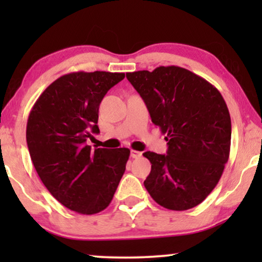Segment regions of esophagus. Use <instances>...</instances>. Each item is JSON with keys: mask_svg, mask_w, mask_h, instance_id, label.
I'll return each mask as SVG.
<instances>
[{"mask_svg": "<svg viewBox=\"0 0 262 262\" xmlns=\"http://www.w3.org/2000/svg\"><path fill=\"white\" fill-rule=\"evenodd\" d=\"M142 153L139 152V151H135V149H132L130 151V157L132 158H140Z\"/></svg>", "mask_w": 262, "mask_h": 262, "instance_id": "obj_1", "label": "esophagus"}]
</instances>
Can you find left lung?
Returning a JSON list of instances; mask_svg holds the SVG:
<instances>
[{
  "mask_svg": "<svg viewBox=\"0 0 262 262\" xmlns=\"http://www.w3.org/2000/svg\"><path fill=\"white\" fill-rule=\"evenodd\" d=\"M152 122L166 134V155L147 151L145 188L160 206L186 211L206 199L224 171L231 118L221 92L188 69L169 66L127 73Z\"/></svg>",
  "mask_w": 262,
  "mask_h": 262,
  "instance_id": "1",
  "label": "left lung"
}]
</instances>
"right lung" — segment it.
<instances>
[{
  "mask_svg": "<svg viewBox=\"0 0 262 262\" xmlns=\"http://www.w3.org/2000/svg\"><path fill=\"white\" fill-rule=\"evenodd\" d=\"M124 73L75 72L49 85L31 110L26 140L34 169L58 202L80 214L105 210L130 155L128 148H95L99 104Z\"/></svg>",
  "mask_w": 262,
  "mask_h": 262,
  "instance_id": "right-lung-1",
  "label": "right lung"
}]
</instances>
